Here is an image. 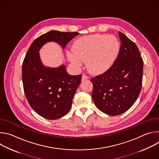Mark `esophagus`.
I'll use <instances>...</instances> for the list:
<instances>
[{
	"label": "esophagus",
	"mask_w": 159,
	"mask_h": 159,
	"mask_svg": "<svg viewBox=\"0 0 159 159\" xmlns=\"http://www.w3.org/2000/svg\"><path fill=\"white\" fill-rule=\"evenodd\" d=\"M87 79H88V77L87 75L83 74L82 76V80L84 81V80H87Z\"/></svg>",
	"instance_id": "1"
}]
</instances>
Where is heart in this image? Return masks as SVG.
<instances>
[{"instance_id":"heart-1","label":"heart","mask_w":159,"mask_h":159,"mask_svg":"<svg viewBox=\"0 0 159 159\" xmlns=\"http://www.w3.org/2000/svg\"><path fill=\"white\" fill-rule=\"evenodd\" d=\"M120 44L113 35L93 34L79 39L73 50L67 53L71 63L79 68L82 61H86L88 70L94 74L109 70L116 61L120 53Z\"/></svg>"}]
</instances>
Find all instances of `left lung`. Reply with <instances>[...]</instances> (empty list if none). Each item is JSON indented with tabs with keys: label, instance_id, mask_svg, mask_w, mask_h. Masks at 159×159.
Listing matches in <instances>:
<instances>
[{
	"label": "left lung",
	"instance_id": "left-lung-1",
	"mask_svg": "<svg viewBox=\"0 0 159 159\" xmlns=\"http://www.w3.org/2000/svg\"><path fill=\"white\" fill-rule=\"evenodd\" d=\"M121 47L110 69L91 79L92 98L97 107L110 116L128 111L137 99L142 89L143 61L136 44L119 32Z\"/></svg>",
	"mask_w": 159,
	"mask_h": 159
}]
</instances>
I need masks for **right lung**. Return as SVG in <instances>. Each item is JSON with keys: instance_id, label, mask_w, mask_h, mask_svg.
Instances as JSON below:
<instances>
[{"instance_id": "right-lung-1", "label": "right lung", "mask_w": 159, "mask_h": 159, "mask_svg": "<svg viewBox=\"0 0 159 159\" xmlns=\"http://www.w3.org/2000/svg\"><path fill=\"white\" fill-rule=\"evenodd\" d=\"M79 34L50 31L36 38L25 56L22 66L25 96L33 109L44 118L57 120L70 111L82 75L68 74L65 65L58 67L44 65L39 50L48 42H55L64 49Z\"/></svg>"}]
</instances>
